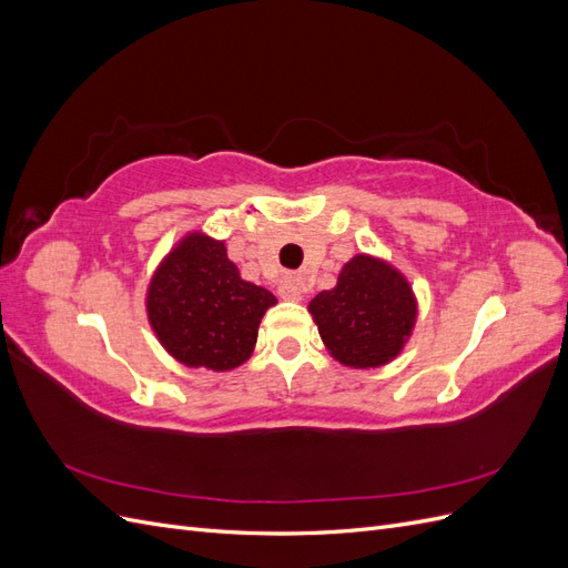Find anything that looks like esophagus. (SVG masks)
Segmentation results:
<instances>
[{
	"label": "esophagus",
	"mask_w": 568,
	"mask_h": 568,
	"mask_svg": "<svg viewBox=\"0 0 568 568\" xmlns=\"http://www.w3.org/2000/svg\"><path fill=\"white\" fill-rule=\"evenodd\" d=\"M305 294V280L301 274H286V277L280 282V296L288 301H301Z\"/></svg>",
	"instance_id": "1"
}]
</instances>
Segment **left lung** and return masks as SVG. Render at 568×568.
<instances>
[{
    "label": "left lung",
    "mask_w": 568,
    "mask_h": 568,
    "mask_svg": "<svg viewBox=\"0 0 568 568\" xmlns=\"http://www.w3.org/2000/svg\"><path fill=\"white\" fill-rule=\"evenodd\" d=\"M324 346L348 367H379L400 353L417 303L400 272L369 255L343 265L334 288L311 301Z\"/></svg>",
    "instance_id": "8db88e82"
}]
</instances>
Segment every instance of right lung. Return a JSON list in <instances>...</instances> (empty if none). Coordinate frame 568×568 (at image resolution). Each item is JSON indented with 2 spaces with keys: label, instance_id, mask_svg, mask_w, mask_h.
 I'll return each instance as SVG.
<instances>
[{
  "label": "right lung",
  "instance_id": "1",
  "mask_svg": "<svg viewBox=\"0 0 568 568\" xmlns=\"http://www.w3.org/2000/svg\"><path fill=\"white\" fill-rule=\"evenodd\" d=\"M267 288L239 277L222 242L189 234L149 286V320L165 351L189 367L232 369L251 355Z\"/></svg>",
  "mask_w": 568,
  "mask_h": 568
}]
</instances>
